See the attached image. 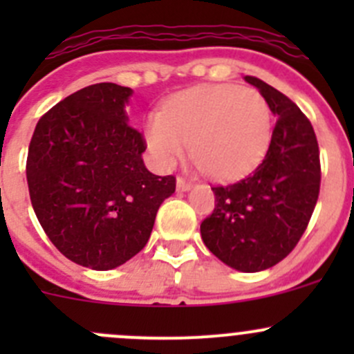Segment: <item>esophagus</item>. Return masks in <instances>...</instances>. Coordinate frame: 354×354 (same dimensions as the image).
Wrapping results in <instances>:
<instances>
[{"label":"esophagus","instance_id":"34e87169","mask_svg":"<svg viewBox=\"0 0 354 354\" xmlns=\"http://www.w3.org/2000/svg\"><path fill=\"white\" fill-rule=\"evenodd\" d=\"M176 188H178V192H188L192 188V183H190V181L183 180V178H178Z\"/></svg>","mask_w":354,"mask_h":354}]
</instances>
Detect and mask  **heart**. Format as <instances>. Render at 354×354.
<instances>
[{
  "mask_svg": "<svg viewBox=\"0 0 354 354\" xmlns=\"http://www.w3.org/2000/svg\"><path fill=\"white\" fill-rule=\"evenodd\" d=\"M145 142L162 167L192 157L203 174L230 181L250 173L266 156L272 133V114L255 88L200 85L173 95L162 114L145 121Z\"/></svg>",
  "mask_w": 354,
  "mask_h": 354,
  "instance_id": "heart-1",
  "label": "heart"
}]
</instances>
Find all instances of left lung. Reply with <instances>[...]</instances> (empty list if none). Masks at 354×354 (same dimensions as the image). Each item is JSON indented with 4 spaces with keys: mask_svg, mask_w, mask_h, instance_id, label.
<instances>
[{
    "mask_svg": "<svg viewBox=\"0 0 354 354\" xmlns=\"http://www.w3.org/2000/svg\"><path fill=\"white\" fill-rule=\"evenodd\" d=\"M245 80L277 116L269 151L245 180L212 188L217 203L200 234L231 269L260 272L288 257L305 233L319 198L320 157L312 123L298 106L260 78Z\"/></svg>",
    "mask_w": 354,
    "mask_h": 354,
    "instance_id": "8db88e82",
    "label": "left lung"
}]
</instances>
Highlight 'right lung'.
<instances>
[{"instance_id":"right-lung-1","label":"right lung","mask_w":354,"mask_h":354,"mask_svg":"<svg viewBox=\"0 0 354 354\" xmlns=\"http://www.w3.org/2000/svg\"><path fill=\"white\" fill-rule=\"evenodd\" d=\"M130 87L102 82L68 95L39 120L28 145L34 212L71 262L111 270L151 238L174 176L145 167L144 137L128 124Z\"/></svg>"}]
</instances>
